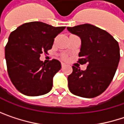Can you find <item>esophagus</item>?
Instances as JSON below:
<instances>
[{
	"instance_id": "obj_1",
	"label": "esophagus",
	"mask_w": 124,
	"mask_h": 124,
	"mask_svg": "<svg viewBox=\"0 0 124 124\" xmlns=\"http://www.w3.org/2000/svg\"><path fill=\"white\" fill-rule=\"evenodd\" d=\"M61 65H62V67H64L65 66V63H64V62H61Z\"/></svg>"
}]
</instances>
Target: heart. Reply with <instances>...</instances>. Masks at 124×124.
I'll return each instance as SVG.
<instances>
[{
	"label": "heart",
	"instance_id": "b5f03b06",
	"mask_svg": "<svg viewBox=\"0 0 124 124\" xmlns=\"http://www.w3.org/2000/svg\"><path fill=\"white\" fill-rule=\"evenodd\" d=\"M63 58H64V59H65V57H63Z\"/></svg>",
	"mask_w": 124,
	"mask_h": 124
}]
</instances>
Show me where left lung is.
<instances>
[{
    "instance_id": "left-lung-1",
    "label": "left lung",
    "mask_w": 124,
    "mask_h": 124,
    "mask_svg": "<svg viewBox=\"0 0 124 124\" xmlns=\"http://www.w3.org/2000/svg\"><path fill=\"white\" fill-rule=\"evenodd\" d=\"M67 29L80 38L79 62L87 63L85 70L72 66L67 78L69 90L80 97L95 98L106 90L114 77L120 60L118 43L105 30L89 23Z\"/></svg>"
}]
</instances>
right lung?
Segmentation results:
<instances>
[{"instance_id":"add662e5","label":"right lung","mask_w":124,"mask_h":124,"mask_svg":"<svg viewBox=\"0 0 124 124\" xmlns=\"http://www.w3.org/2000/svg\"><path fill=\"white\" fill-rule=\"evenodd\" d=\"M65 26L54 27L40 21L22 24L11 33L5 47L8 73L16 88L29 96L49 93L61 63L53 59L46 64L40 55L51 49L54 38Z\"/></svg>"}]
</instances>
